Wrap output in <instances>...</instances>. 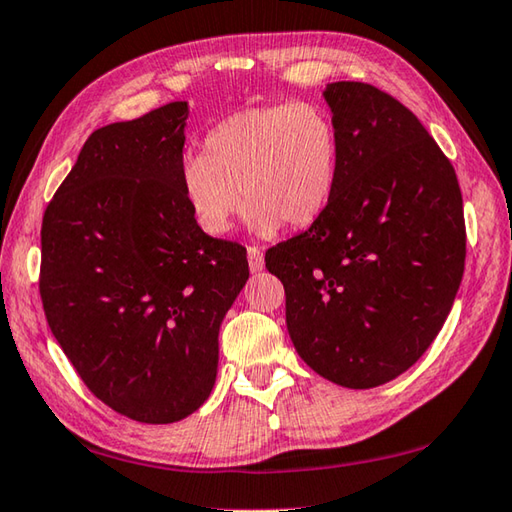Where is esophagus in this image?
<instances>
[{"instance_id":"34e87169","label":"esophagus","mask_w":512,"mask_h":512,"mask_svg":"<svg viewBox=\"0 0 512 512\" xmlns=\"http://www.w3.org/2000/svg\"><path fill=\"white\" fill-rule=\"evenodd\" d=\"M248 266L253 273L262 271L264 268V253L259 246H248Z\"/></svg>"}]
</instances>
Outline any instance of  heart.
<instances>
[{"mask_svg": "<svg viewBox=\"0 0 512 512\" xmlns=\"http://www.w3.org/2000/svg\"><path fill=\"white\" fill-rule=\"evenodd\" d=\"M340 156V132L327 107L275 102L219 120L203 138V154L183 156L179 185L210 235L228 232L244 203L250 228L273 235L282 224L306 228L324 215L338 188Z\"/></svg>", "mask_w": 512, "mask_h": 512, "instance_id": "b5f03b06", "label": "heart"}]
</instances>
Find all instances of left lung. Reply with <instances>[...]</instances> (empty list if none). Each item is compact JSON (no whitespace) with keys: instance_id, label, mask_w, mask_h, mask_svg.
<instances>
[{"instance_id":"left-lung-1","label":"left lung","mask_w":512,"mask_h":512,"mask_svg":"<svg viewBox=\"0 0 512 512\" xmlns=\"http://www.w3.org/2000/svg\"><path fill=\"white\" fill-rule=\"evenodd\" d=\"M340 132V179L309 230L266 253L286 327L315 374L385 385L432 345L466 264L454 167L410 109L367 82L324 91Z\"/></svg>"}]
</instances>
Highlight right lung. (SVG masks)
Listing matches in <instances>:
<instances>
[{"instance_id":"obj_1","label":"right lung","mask_w":512,"mask_h":512,"mask_svg":"<svg viewBox=\"0 0 512 512\" xmlns=\"http://www.w3.org/2000/svg\"><path fill=\"white\" fill-rule=\"evenodd\" d=\"M188 102L87 138L42 219L46 322L89 392L138 423L197 412L246 248L203 232L179 170Z\"/></svg>"}]
</instances>
